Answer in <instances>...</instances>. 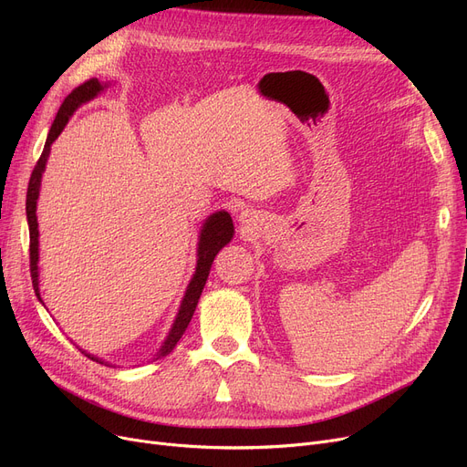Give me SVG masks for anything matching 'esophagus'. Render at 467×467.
<instances>
[{
	"instance_id": "1",
	"label": "esophagus",
	"mask_w": 467,
	"mask_h": 467,
	"mask_svg": "<svg viewBox=\"0 0 467 467\" xmlns=\"http://www.w3.org/2000/svg\"><path fill=\"white\" fill-rule=\"evenodd\" d=\"M238 221H240V223H244V225H248L250 221H252L250 212H242V213H240V217H238Z\"/></svg>"
}]
</instances>
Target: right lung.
Wrapping results in <instances>:
<instances>
[{
	"mask_svg": "<svg viewBox=\"0 0 467 467\" xmlns=\"http://www.w3.org/2000/svg\"><path fill=\"white\" fill-rule=\"evenodd\" d=\"M109 85L108 83H100L98 79H88L87 83L79 85L76 90H71L66 100L62 102L58 113H57V119L53 122L51 130H48V136H47V141H45V147H43V153L32 171V178H30V183H28V194H26V219H28V227H30V273H32V284H34V289H36V296L37 299L43 303L41 299V293H39V229H37V199H39V189H41V178H43V171H45V166H47V161H48V153H51V145L53 141L60 136V132L64 130V127L67 125L69 117L76 113L78 108H81L83 104L94 100V98L104 92ZM234 236V225H233V219H231V213L225 212V210H219L212 215H208L204 219L202 223V229H201V234H199V244H196V266H194V275L185 289V296L182 299V305H180V310L176 314V320L174 324H171L162 347L159 348V352L155 354L153 359H159L166 354H170L171 350H174V347L178 345V340L182 338V335L185 333L191 317L194 314V308L196 305H199V299L202 296V289L206 285V280H208V275H210V268H212V263L215 259V255L219 254L221 248H225L227 244L233 240ZM81 350V348H79ZM87 358L98 361V363H106L109 365L108 361L96 358L92 354H87L85 350H81Z\"/></svg>",
	"mask_w": 467,
	"mask_h": 467,
	"instance_id": "right-lung-1",
	"label": "right lung"
}]
</instances>
